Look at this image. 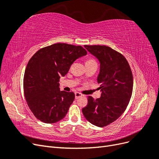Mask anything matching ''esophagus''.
Listing matches in <instances>:
<instances>
[{"label":"esophagus","instance_id":"obj_1","mask_svg":"<svg viewBox=\"0 0 159 159\" xmlns=\"http://www.w3.org/2000/svg\"><path fill=\"white\" fill-rule=\"evenodd\" d=\"M82 96V94L79 93V92H75V99H78L80 97H81Z\"/></svg>","mask_w":159,"mask_h":159}]
</instances>
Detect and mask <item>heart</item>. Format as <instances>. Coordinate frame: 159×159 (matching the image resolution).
<instances>
[{
    "mask_svg": "<svg viewBox=\"0 0 159 159\" xmlns=\"http://www.w3.org/2000/svg\"><path fill=\"white\" fill-rule=\"evenodd\" d=\"M93 64H97V62H96V61L93 58H89L86 60L85 61V65Z\"/></svg>",
    "mask_w": 159,
    "mask_h": 159,
    "instance_id": "heart-1",
    "label": "heart"
}]
</instances>
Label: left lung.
Instances as JSON below:
<instances>
[{
	"instance_id": "left-lung-1",
	"label": "left lung",
	"mask_w": 159,
	"mask_h": 159,
	"mask_svg": "<svg viewBox=\"0 0 159 159\" xmlns=\"http://www.w3.org/2000/svg\"><path fill=\"white\" fill-rule=\"evenodd\" d=\"M84 47L100 63L98 82L102 94L96 99L88 96V105L82 113L91 124L103 127L114 122L125 111L133 92L132 71L125 57L110 47Z\"/></svg>"
}]
</instances>
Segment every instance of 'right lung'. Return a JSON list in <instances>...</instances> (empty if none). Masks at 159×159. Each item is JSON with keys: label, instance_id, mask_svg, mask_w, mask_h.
Instances as JSON below:
<instances>
[{"label": "right lung", "instance_id": "1", "mask_svg": "<svg viewBox=\"0 0 159 159\" xmlns=\"http://www.w3.org/2000/svg\"><path fill=\"white\" fill-rule=\"evenodd\" d=\"M87 54L82 46L57 43L37 51L28 61L23 87L26 103L34 115L45 123L60 121L75 99L74 92L60 89V78L71 65Z\"/></svg>", "mask_w": 159, "mask_h": 159}]
</instances>
